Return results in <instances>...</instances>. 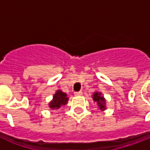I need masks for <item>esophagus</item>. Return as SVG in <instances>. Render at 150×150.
<instances>
[{
  "instance_id": "34e87169",
  "label": "esophagus",
  "mask_w": 150,
  "mask_h": 150,
  "mask_svg": "<svg viewBox=\"0 0 150 150\" xmlns=\"http://www.w3.org/2000/svg\"><path fill=\"white\" fill-rule=\"evenodd\" d=\"M82 92L79 91V92H75V96H82Z\"/></svg>"
}]
</instances>
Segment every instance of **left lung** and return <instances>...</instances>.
I'll return each mask as SVG.
<instances>
[{
  "instance_id": "1",
  "label": "left lung",
  "mask_w": 150,
  "mask_h": 150,
  "mask_svg": "<svg viewBox=\"0 0 150 150\" xmlns=\"http://www.w3.org/2000/svg\"><path fill=\"white\" fill-rule=\"evenodd\" d=\"M101 94L99 93H95L93 94V100L96 101V102L98 103V106L100 107V110H104L105 109V100L103 96H100Z\"/></svg>"
}]
</instances>
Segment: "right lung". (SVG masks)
Returning <instances> with one entry per match:
<instances>
[{"instance_id":"right-lung-1","label":"right lung","mask_w":150,"mask_h":150,"mask_svg":"<svg viewBox=\"0 0 150 150\" xmlns=\"http://www.w3.org/2000/svg\"><path fill=\"white\" fill-rule=\"evenodd\" d=\"M68 100V98L67 97L66 93L61 92V90H58V91H57L56 93L54 94L53 100L50 103L49 106L52 109H58L62 105L67 104Z\"/></svg>"}]
</instances>
